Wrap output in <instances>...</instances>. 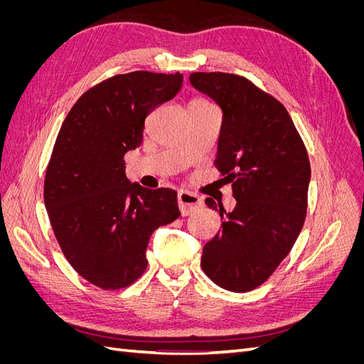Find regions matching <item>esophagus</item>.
I'll return each mask as SVG.
<instances>
[{"mask_svg": "<svg viewBox=\"0 0 364 364\" xmlns=\"http://www.w3.org/2000/svg\"><path fill=\"white\" fill-rule=\"evenodd\" d=\"M178 205H179V209H181V214L182 215H190L194 211H197V209H199V208H202L203 200H202V197H199V196L194 194V193L179 191V194H178Z\"/></svg>", "mask_w": 364, "mask_h": 364, "instance_id": "obj_1", "label": "esophagus"}]
</instances>
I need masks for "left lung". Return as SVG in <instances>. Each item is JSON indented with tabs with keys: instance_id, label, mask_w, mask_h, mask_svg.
I'll return each mask as SVG.
<instances>
[{
	"instance_id": "left-lung-1",
	"label": "left lung",
	"mask_w": 364,
	"mask_h": 364,
	"mask_svg": "<svg viewBox=\"0 0 364 364\" xmlns=\"http://www.w3.org/2000/svg\"><path fill=\"white\" fill-rule=\"evenodd\" d=\"M190 82L223 112L214 164L237 200L232 213L205 200L223 222L203 247L202 269L218 287L250 291L270 278L301 234L310 159L287 109L246 77L193 73Z\"/></svg>"
}]
</instances>
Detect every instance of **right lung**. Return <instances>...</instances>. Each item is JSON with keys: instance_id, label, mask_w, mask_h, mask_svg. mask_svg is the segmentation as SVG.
Listing matches in <instances>:
<instances>
[{"instance_id": "obj_1", "label": "right lung", "mask_w": 364, "mask_h": 364, "mask_svg": "<svg viewBox=\"0 0 364 364\" xmlns=\"http://www.w3.org/2000/svg\"><path fill=\"white\" fill-rule=\"evenodd\" d=\"M183 75L134 71L87 90L54 142L43 202L65 258L103 290L134 284L159 226L181 215L178 193L126 178L124 155L142 142L147 115L181 91Z\"/></svg>"}]
</instances>
